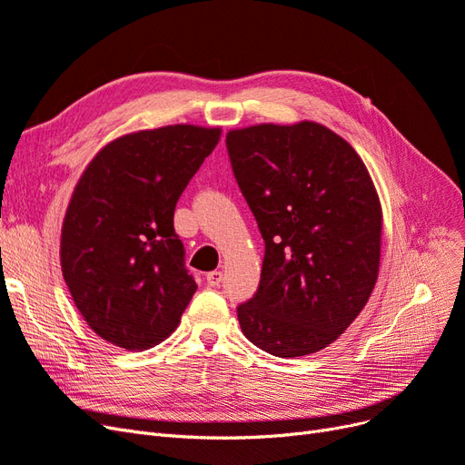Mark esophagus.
Segmentation results:
<instances>
[{
	"mask_svg": "<svg viewBox=\"0 0 465 465\" xmlns=\"http://www.w3.org/2000/svg\"><path fill=\"white\" fill-rule=\"evenodd\" d=\"M205 279H207V285L209 287H219L223 283V272H217V270L215 272H209Z\"/></svg>",
	"mask_w": 465,
	"mask_h": 465,
	"instance_id": "34e87169",
	"label": "esophagus"
}]
</instances>
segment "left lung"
Segmentation results:
<instances>
[{
  "mask_svg": "<svg viewBox=\"0 0 465 465\" xmlns=\"http://www.w3.org/2000/svg\"><path fill=\"white\" fill-rule=\"evenodd\" d=\"M232 173L265 242L254 297L236 308L262 351L292 359L335 341L367 304L382 207L367 166L316 122L227 134Z\"/></svg>",
  "mask_w": 465,
  "mask_h": 465,
  "instance_id": "1",
  "label": "left lung"
}]
</instances>
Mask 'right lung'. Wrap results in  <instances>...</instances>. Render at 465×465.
<instances>
[{"instance_id": "add662e5", "label": "right lung", "mask_w": 465, "mask_h": 465, "mask_svg": "<svg viewBox=\"0 0 465 465\" xmlns=\"http://www.w3.org/2000/svg\"><path fill=\"white\" fill-rule=\"evenodd\" d=\"M221 128L176 124L122 135L96 153L67 205L60 262L89 328L143 351L180 323L195 289L174 209Z\"/></svg>"}]
</instances>
